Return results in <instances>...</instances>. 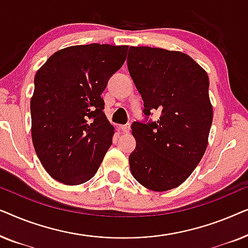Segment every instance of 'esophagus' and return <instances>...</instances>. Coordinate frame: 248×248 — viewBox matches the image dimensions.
<instances>
[{"mask_svg":"<svg viewBox=\"0 0 248 248\" xmlns=\"http://www.w3.org/2000/svg\"><path fill=\"white\" fill-rule=\"evenodd\" d=\"M120 128L122 130V132H124V133H128L131 130V126L130 124H125V125H121Z\"/></svg>","mask_w":248,"mask_h":248,"instance_id":"esophagus-1","label":"esophagus"}]
</instances>
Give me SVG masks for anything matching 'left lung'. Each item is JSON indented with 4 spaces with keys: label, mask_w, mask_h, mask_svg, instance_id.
I'll return each mask as SVG.
<instances>
[{
    "label": "left lung",
    "mask_w": 248,
    "mask_h": 248,
    "mask_svg": "<svg viewBox=\"0 0 248 248\" xmlns=\"http://www.w3.org/2000/svg\"><path fill=\"white\" fill-rule=\"evenodd\" d=\"M127 69L145 115L131 125L137 141L128 157L132 175L155 192L177 187L208 145L213 116L208 74L184 53L143 46L130 47ZM155 109L162 111L158 121L148 119Z\"/></svg>",
    "instance_id": "obj_1"
}]
</instances>
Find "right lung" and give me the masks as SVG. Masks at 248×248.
<instances>
[{
    "label": "right lung",
    "instance_id": "add662e5",
    "mask_svg": "<svg viewBox=\"0 0 248 248\" xmlns=\"http://www.w3.org/2000/svg\"><path fill=\"white\" fill-rule=\"evenodd\" d=\"M128 46H71L37 71L30 101L31 137L45 170L65 185L96 174L111 145L114 126L101 93L126 60Z\"/></svg>",
    "mask_w": 248,
    "mask_h": 248
}]
</instances>
